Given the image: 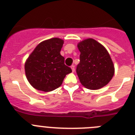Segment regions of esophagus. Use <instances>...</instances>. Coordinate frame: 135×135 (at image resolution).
Returning a JSON list of instances; mask_svg holds the SVG:
<instances>
[{
	"label": "esophagus",
	"instance_id": "1",
	"mask_svg": "<svg viewBox=\"0 0 135 135\" xmlns=\"http://www.w3.org/2000/svg\"><path fill=\"white\" fill-rule=\"evenodd\" d=\"M71 70H72V72H74V71H75V66H74V65H71Z\"/></svg>",
	"mask_w": 135,
	"mask_h": 135
}]
</instances>
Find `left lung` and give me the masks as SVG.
I'll list each match as a JSON object with an SVG mask.
<instances>
[{
	"instance_id": "1",
	"label": "left lung",
	"mask_w": 135,
	"mask_h": 135,
	"mask_svg": "<svg viewBox=\"0 0 135 135\" xmlns=\"http://www.w3.org/2000/svg\"><path fill=\"white\" fill-rule=\"evenodd\" d=\"M78 48L80 55L76 73L81 84L90 90H97L107 85L115 72L107 49L93 38L80 42Z\"/></svg>"
}]
</instances>
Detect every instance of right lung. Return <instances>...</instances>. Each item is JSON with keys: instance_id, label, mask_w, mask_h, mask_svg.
<instances>
[{"instance_id": "obj_1", "label": "right lung", "mask_w": 135, "mask_h": 135, "mask_svg": "<svg viewBox=\"0 0 135 135\" xmlns=\"http://www.w3.org/2000/svg\"><path fill=\"white\" fill-rule=\"evenodd\" d=\"M64 42L59 38L44 40L26 59V78L34 89L44 92L54 90L61 85L65 76L71 72L60 54Z\"/></svg>"}]
</instances>
